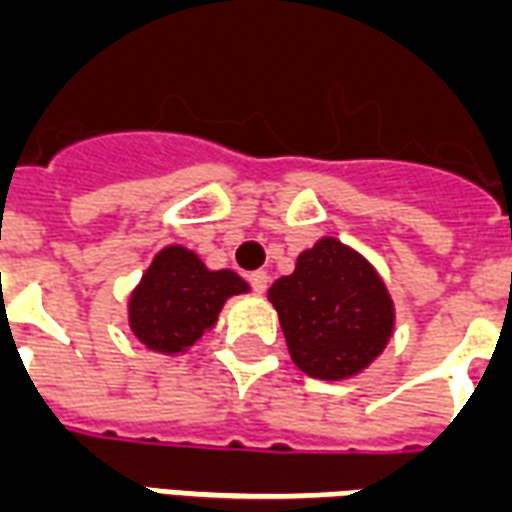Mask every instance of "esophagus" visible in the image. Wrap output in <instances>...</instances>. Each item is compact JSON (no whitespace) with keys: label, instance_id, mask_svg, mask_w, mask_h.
Here are the masks:
<instances>
[{"label":"esophagus","instance_id":"esophagus-1","mask_svg":"<svg viewBox=\"0 0 512 512\" xmlns=\"http://www.w3.org/2000/svg\"><path fill=\"white\" fill-rule=\"evenodd\" d=\"M248 283H251V288L256 291V294H264L267 291V283H270V275L267 272H251L248 275Z\"/></svg>","mask_w":512,"mask_h":512}]
</instances>
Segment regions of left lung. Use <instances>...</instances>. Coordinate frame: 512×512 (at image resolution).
Instances as JSON below:
<instances>
[{
	"label": "left lung",
	"instance_id": "1",
	"mask_svg": "<svg viewBox=\"0 0 512 512\" xmlns=\"http://www.w3.org/2000/svg\"><path fill=\"white\" fill-rule=\"evenodd\" d=\"M288 353L310 378L340 380L364 370L394 329V307L367 261L337 240H318L297 270L272 283Z\"/></svg>",
	"mask_w": 512,
	"mask_h": 512
}]
</instances>
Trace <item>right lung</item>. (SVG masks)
Wrapping results in <instances>:
<instances>
[{
    "label": "right lung",
    "instance_id": "1",
    "mask_svg": "<svg viewBox=\"0 0 512 512\" xmlns=\"http://www.w3.org/2000/svg\"><path fill=\"white\" fill-rule=\"evenodd\" d=\"M248 291L234 272L205 270L186 248H164L129 302V326L145 348L180 353L215 324L229 297Z\"/></svg>",
    "mask_w": 512,
    "mask_h": 512
}]
</instances>
